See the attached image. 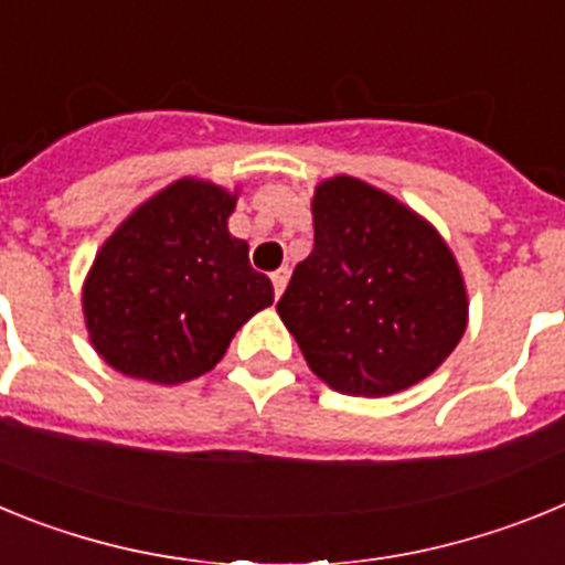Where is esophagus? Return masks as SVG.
Masks as SVG:
<instances>
[{"label":"esophagus","mask_w":565,"mask_h":565,"mask_svg":"<svg viewBox=\"0 0 565 565\" xmlns=\"http://www.w3.org/2000/svg\"><path fill=\"white\" fill-rule=\"evenodd\" d=\"M288 277H291V271H288V268H277V271L271 274V282H274V294H282L286 291V286H288Z\"/></svg>","instance_id":"1"}]
</instances>
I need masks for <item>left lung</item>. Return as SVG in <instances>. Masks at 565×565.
I'll list each match as a JSON object with an SVG mask.
<instances>
[{"instance_id":"left-lung-1","label":"left lung","mask_w":565,"mask_h":565,"mask_svg":"<svg viewBox=\"0 0 565 565\" xmlns=\"http://www.w3.org/2000/svg\"><path fill=\"white\" fill-rule=\"evenodd\" d=\"M313 252L277 302L308 367L344 396H393L441 367L467 331L458 259L427 217L333 174L311 198Z\"/></svg>"}]
</instances>
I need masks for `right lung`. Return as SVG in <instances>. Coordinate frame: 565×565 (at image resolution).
Instances as JSON below:
<instances>
[{
  "mask_svg": "<svg viewBox=\"0 0 565 565\" xmlns=\"http://www.w3.org/2000/svg\"><path fill=\"white\" fill-rule=\"evenodd\" d=\"M237 189L181 178L135 206L82 286L89 344L124 376L181 384L221 362L234 333L274 302L248 243L228 232Z\"/></svg>",
  "mask_w": 565,
  "mask_h": 565,
  "instance_id": "obj_1",
  "label": "right lung"
}]
</instances>
